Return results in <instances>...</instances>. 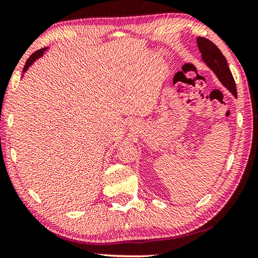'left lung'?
Listing matches in <instances>:
<instances>
[{
    "label": "left lung",
    "mask_w": 258,
    "mask_h": 258,
    "mask_svg": "<svg viewBox=\"0 0 258 258\" xmlns=\"http://www.w3.org/2000/svg\"><path fill=\"white\" fill-rule=\"evenodd\" d=\"M197 44L204 62L215 73L222 84L237 98V87H235L233 76L230 72L225 56L222 54L220 49L212 41L205 37H198Z\"/></svg>",
    "instance_id": "left-lung-1"
}]
</instances>
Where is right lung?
<instances>
[{
    "mask_svg": "<svg viewBox=\"0 0 258 258\" xmlns=\"http://www.w3.org/2000/svg\"><path fill=\"white\" fill-rule=\"evenodd\" d=\"M45 50H46V47H45V49L37 50L36 52H34V53L29 56L28 60L26 61V64H25V67H24V73H25L26 71H27V69L29 68V66H32V63H34L35 60L38 59V58H40V56L43 55V53H44Z\"/></svg>",
    "mask_w": 258,
    "mask_h": 258,
    "instance_id": "add662e5",
    "label": "right lung"
}]
</instances>
